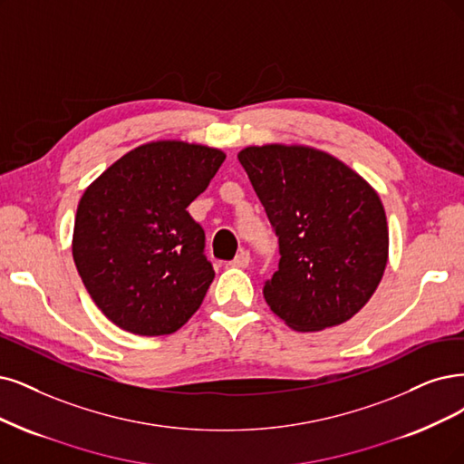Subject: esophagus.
<instances>
[{
	"label": "esophagus",
	"instance_id": "esophagus-1",
	"mask_svg": "<svg viewBox=\"0 0 464 464\" xmlns=\"http://www.w3.org/2000/svg\"><path fill=\"white\" fill-rule=\"evenodd\" d=\"M248 264H250V254L246 252V250H241L238 252L235 258L229 262V266L231 267H238V269H245V267H248Z\"/></svg>",
	"mask_w": 464,
	"mask_h": 464
}]
</instances>
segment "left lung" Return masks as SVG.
Returning <instances> with one entry per match:
<instances>
[{
    "label": "left lung",
    "instance_id": "8db88e82",
    "mask_svg": "<svg viewBox=\"0 0 464 464\" xmlns=\"http://www.w3.org/2000/svg\"><path fill=\"white\" fill-rule=\"evenodd\" d=\"M238 162L279 238V266L264 285L271 312L302 333L352 319L388 262L386 214L374 188L314 147H246Z\"/></svg>",
    "mask_w": 464,
    "mask_h": 464
}]
</instances>
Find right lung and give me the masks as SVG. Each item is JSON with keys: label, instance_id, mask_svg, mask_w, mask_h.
Returning <instances> with one entry per match:
<instances>
[{"label": "right lung", "instance_id": "obj_1", "mask_svg": "<svg viewBox=\"0 0 464 464\" xmlns=\"http://www.w3.org/2000/svg\"><path fill=\"white\" fill-rule=\"evenodd\" d=\"M226 152L152 141L118 159L80 198L72 256L99 310L140 336L171 334L214 281L204 229L187 206L206 191Z\"/></svg>", "mask_w": 464, "mask_h": 464}]
</instances>
